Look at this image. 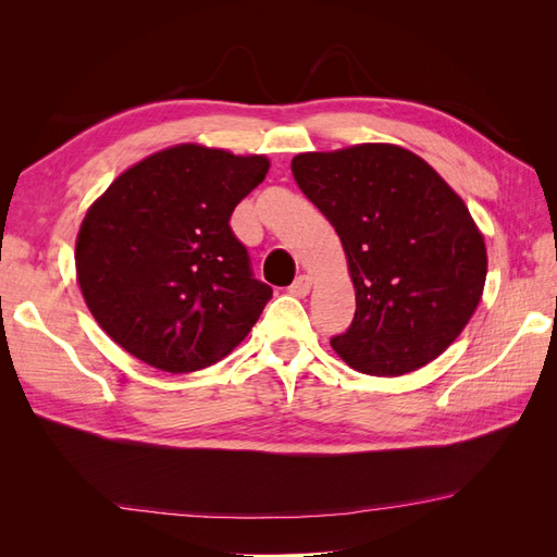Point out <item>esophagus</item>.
I'll return each mask as SVG.
<instances>
[{"label": "esophagus", "instance_id": "34e87169", "mask_svg": "<svg viewBox=\"0 0 557 557\" xmlns=\"http://www.w3.org/2000/svg\"><path fill=\"white\" fill-rule=\"evenodd\" d=\"M311 285H313V278L311 276H307V274H301V276H297L295 278V283L290 285V295H295V297H307L309 293H311Z\"/></svg>", "mask_w": 557, "mask_h": 557}]
</instances>
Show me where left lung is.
<instances>
[{
  "label": "left lung",
  "mask_w": 557,
  "mask_h": 557,
  "mask_svg": "<svg viewBox=\"0 0 557 557\" xmlns=\"http://www.w3.org/2000/svg\"><path fill=\"white\" fill-rule=\"evenodd\" d=\"M299 190L336 230L356 315L330 339L372 376H401L458 339L487 274L483 234L432 166L393 144L293 158Z\"/></svg>",
  "instance_id": "8db88e82"
}]
</instances>
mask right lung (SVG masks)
Returning a JSON list of instances; mask_svg holds the SVG:
<instances>
[{
  "label": "right lung",
  "mask_w": 557,
  "mask_h": 557,
  "mask_svg": "<svg viewBox=\"0 0 557 557\" xmlns=\"http://www.w3.org/2000/svg\"><path fill=\"white\" fill-rule=\"evenodd\" d=\"M267 172L264 156L181 144L129 166L88 209L76 278L129 356L188 374L246 339L272 288L252 276L230 215Z\"/></svg>",
  "instance_id": "add662e5"
}]
</instances>
